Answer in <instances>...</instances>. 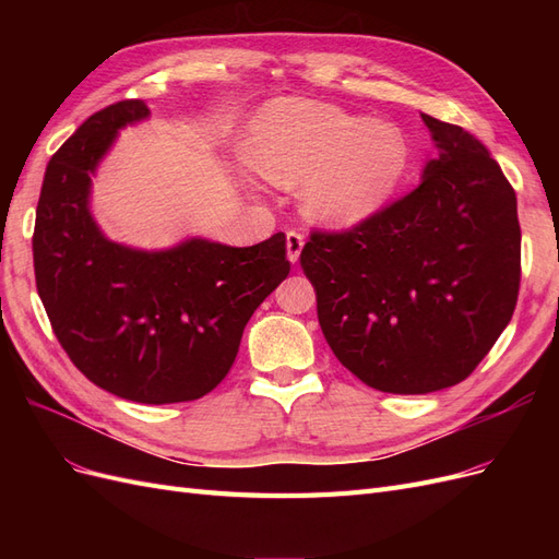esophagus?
<instances>
[{
	"instance_id": "34e87169",
	"label": "esophagus",
	"mask_w": 559,
	"mask_h": 559,
	"mask_svg": "<svg viewBox=\"0 0 559 559\" xmlns=\"http://www.w3.org/2000/svg\"><path fill=\"white\" fill-rule=\"evenodd\" d=\"M302 245H306V238H302L300 233H296V230L286 233V259L296 263L298 257H300V251H302Z\"/></svg>"
}]
</instances>
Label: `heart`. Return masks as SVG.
Wrapping results in <instances>:
<instances>
[{
  "label": "heart",
  "mask_w": 559,
  "mask_h": 559,
  "mask_svg": "<svg viewBox=\"0 0 559 559\" xmlns=\"http://www.w3.org/2000/svg\"><path fill=\"white\" fill-rule=\"evenodd\" d=\"M247 160L280 189L306 186L302 202L317 224L354 228L394 198L411 148L392 123L310 99H275L253 116Z\"/></svg>",
  "instance_id": "obj_1"
}]
</instances>
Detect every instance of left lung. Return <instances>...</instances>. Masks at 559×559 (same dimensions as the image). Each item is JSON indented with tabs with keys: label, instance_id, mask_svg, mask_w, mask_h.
<instances>
[{
	"label": "left lung",
	"instance_id": "left-lung-1",
	"mask_svg": "<svg viewBox=\"0 0 559 559\" xmlns=\"http://www.w3.org/2000/svg\"><path fill=\"white\" fill-rule=\"evenodd\" d=\"M421 121L438 154L417 189L347 233H312L300 251L337 361L389 394L466 380L520 289L513 186L464 128Z\"/></svg>",
	"mask_w": 559,
	"mask_h": 559
}]
</instances>
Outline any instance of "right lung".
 Returning <instances> with one entry per match:
<instances>
[{
	"instance_id": "right-lung-1",
	"label": "right lung",
	"mask_w": 559,
	"mask_h": 559,
	"mask_svg": "<svg viewBox=\"0 0 559 559\" xmlns=\"http://www.w3.org/2000/svg\"><path fill=\"white\" fill-rule=\"evenodd\" d=\"M144 99L93 114L48 160L32 235L37 292L72 364L138 403L210 394L238 357L253 310L289 275L286 238L228 247L189 238L146 251L109 240L91 212L93 177Z\"/></svg>"
}]
</instances>
